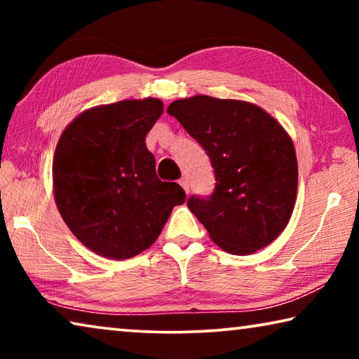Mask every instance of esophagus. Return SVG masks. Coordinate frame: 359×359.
Masks as SVG:
<instances>
[{
    "instance_id": "1",
    "label": "esophagus",
    "mask_w": 359,
    "mask_h": 359,
    "mask_svg": "<svg viewBox=\"0 0 359 359\" xmlns=\"http://www.w3.org/2000/svg\"><path fill=\"white\" fill-rule=\"evenodd\" d=\"M179 185L184 188V191L188 194L190 193V182H188V179L187 177H182L180 180H179Z\"/></svg>"
}]
</instances>
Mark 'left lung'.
I'll return each mask as SVG.
<instances>
[{
    "instance_id": "1",
    "label": "left lung",
    "mask_w": 359,
    "mask_h": 359,
    "mask_svg": "<svg viewBox=\"0 0 359 359\" xmlns=\"http://www.w3.org/2000/svg\"><path fill=\"white\" fill-rule=\"evenodd\" d=\"M168 114L196 139L215 169V191L190 209L231 255H252L280 236L293 214L297 160L283 126L253 102L196 95Z\"/></svg>"
}]
</instances>
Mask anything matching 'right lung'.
Here are the masks:
<instances>
[{
    "label": "right lung",
    "instance_id": "1",
    "mask_svg": "<svg viewBox=\"0 0 359 359\" xmlns=\"http://www.w3.org/2000/svg\"><path fill=\"white\" fill-rule=\"evenodd\" d=\"M158 98L90 107L66 126L53 154V198L71 233L96 255L128 259L154 244L185 191L161 182L145 136Z\"/></svg>",
    "mask_w": 359,
    "mask_h": 359
}]
</instances>
